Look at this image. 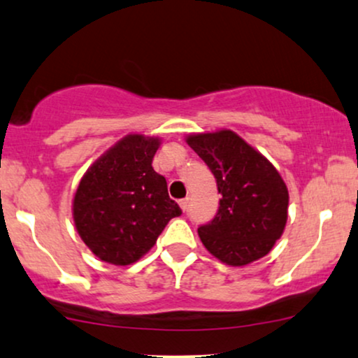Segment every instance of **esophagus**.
I'll return each instance as SVG.
<instances>
[{"label":"esophagus","mask_w":358,"mask_h":358,"mask_svg":"<svg viewBox=\"0 0 358 358\" xmlns=\"http://www.w3.org/2000/svg\"><path fill=\"white\" fill-rule=\"evenodd\" d=\"M188 203H189V198H183V200L178 201V205H180V208H182L183 213L188 210Z\"/></svg>","instance_id":"esophagus-1"}]
</instances>
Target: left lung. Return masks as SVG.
<instances>
[{
	"label": "left lung",
	"mask_w": 358,
	"mask_h": 358,
	"mask_svg": "<svg viewBox=\"0 0 358 358\" xmlns=\"http://www.w3.org/2000/svg\"><path fill=\"white\" fill-rule=\"evenodd\" d=\"M187 143L210 166L220 210L198 228L203 246L228 266L261 259L282 236L289 192L275 166L229 129L187 135Z\"/></svg>",
	"instance_id": "8db88e82"
}]
</instances>
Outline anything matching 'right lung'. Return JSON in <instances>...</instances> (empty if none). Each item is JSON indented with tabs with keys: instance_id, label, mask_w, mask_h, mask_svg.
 <instances>
[{
	"instance_id": "add662e5",
	"label": "right lung",
	"mask_w": 358,
	"mask_h": 358,
	"mask_svg": "<svg viewBox=\"0 0 358 358\" xmlns=\"http://www.w3.org/2000/svg\"><path fill=\"white\" fill-rule=\"evenodd\" d=\"M162 138L129 134L89 166L72 198V218L85 246L114 266L137 262L169 221L182 215L165 176L153 170Z\"/></svg>"
}]
</instances>
